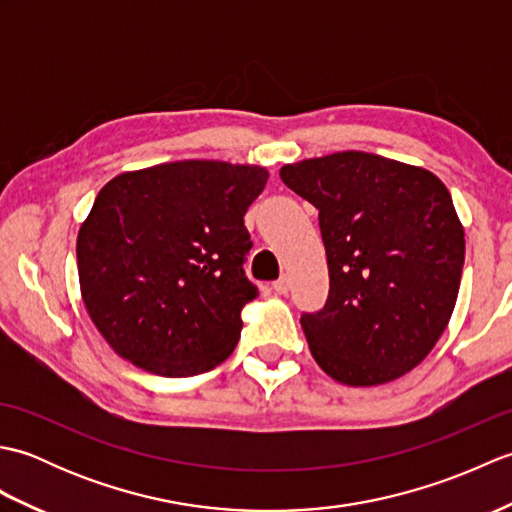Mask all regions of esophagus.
<instances>
[{"mask_svg": "<svg viewBox=\"0 0 512 512\" xmlns=\"http://www.w3.org/2000/svg\"><path fill=\"white\" fill-rule=\"evenodd\" d=\"M288 288H290L288 277H279L277 281H273V290L277 292V295H286Z\"/></svg>", "mask_w": 512, "mask_h": 512, "instance_id": "1", "label": "esophagus"}]
</instances>
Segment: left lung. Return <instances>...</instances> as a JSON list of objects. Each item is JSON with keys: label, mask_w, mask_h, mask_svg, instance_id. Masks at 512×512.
Here are the masks:
<instances>
[{"label": "left lung", "mask_w": 512, "mask_h": 512, "mask_svg": "<svg viewBox=\"0 0 512 512\" xmlns=\"http://www.w3.org/2000/svg\"><path fill=\"white\" fill-rule=\"evenodd\" d=\"M319 209L330 292L301 328L325 374L343 385L396 380L447 328L464 266V231L431 171L365 151L279 171Z\"/></svg>", "instance_id": "1"}]
</instances>
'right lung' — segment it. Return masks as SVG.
I'll return each instance as SVG.
<instances>
[{
	"label": "right lung",
	"mask_w": 512,
	"mask_h": 512,
	"mask_svg": "<svg viewBox=\"0 0 512 512\" xmlns=\"http://www.w3.org/2000/svg\"><path fill=\"white\" fill-rule=\"evenodd\" d=\"M264 167L178 160L121 173L76 239L81 295L112 350L145 372L184 378L226 361L259 290L244 273V215Z\"/></svg>",
	"instance_id": "right-lung-1"
}]
</instances>
